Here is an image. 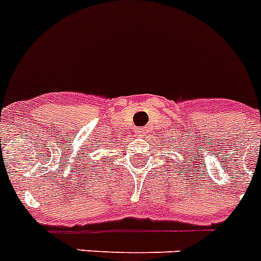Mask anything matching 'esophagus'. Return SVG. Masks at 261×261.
<instances>
[{
  "instance_id": "obj_1",
  "label": "esophagus",
  "mask_w": 261,
  "mask_h": 261,
  "mask_svg": "<svg viewBox=\"0 0 261 261\" xmlns=\"http://www.w3.org/2000/svg\"><path fill=\"white\" fill-rule=\"evenodd\" d=\"M138 134H139V135H143V134H146V133H147V127H138Z\"/></svg>"
}]
</instances>
